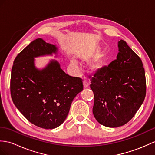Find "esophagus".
<instances>
[{
  "label": "esophagus",
  "mask_w": 155,
  "mask_h": 155,
  "mask_svg": "<svg viewBox=\"0 0 155 155\" xmlns=\"http://www.w3.org/2000/svg\"><path fill=\"white\" fill-rule=\"evenodd\" d=\"M89 87V83L87 80L84 81V88H87Z\"/></svg>",
  "instance_id": "34e87169"
}]
</instances>
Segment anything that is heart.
Returning <instances> with one entry per match:
<instances>
[{"label":"heart","instance_id":"heart-1","mask_svg":"<svg viewBox=\"0 0 155 155\" xmlns=\"http://www.w3.org/2000/svg\"><path fill=\"white\" fill-rule=\"evenodd\" d=\"M100 51V47H94L93 48L90 49V50L82 52L80 54V58L84 60H89V59L93 58V56H95V57L89 64L87 66V69L90 74H97L103 69L104 66L106 54L104 52H100L99 54ZM71 66L75 70H78V64L75 60H71Z\"/></svg>","mask_w":155,"mask_h":155}]
</instances>
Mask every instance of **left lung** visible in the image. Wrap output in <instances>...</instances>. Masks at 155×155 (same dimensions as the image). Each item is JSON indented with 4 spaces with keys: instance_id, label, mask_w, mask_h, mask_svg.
<instances>
[{
    "instance_id": "left-lung-1",
    "label": "left lung",
    "mask_w": 155,
    "mask_h": 155,
    "mask_svg": "<svg viewBox=\"0 0 155 155\" xmlns=\"http://www.w3.org/2000/svg\"><path fill=\"white\" fill-rule=\"evenodd\" d=\"M116 59L97 73L90 87L94 93L93 113L101 125L117 127L127 123L146 95L145 70L141 58L126 41L118 43Z\"/></svg>"
}]
</instances>
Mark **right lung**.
<instances>
[{
    "label": "right lung",
    "instance_id": "obj_1",
    "mask_svg": "<svg viewBox=\"0 0 155 155\" xmlns=\"http://www.w3.org/2000/svg\"><path fill=\"white\" fill-rule=\"evenodd\" d=\"M58 48L41 38L28 45L15 58L10 80L15 106L29 122L44 129H54L64 122L71 104L83 90L82 80L64 71L51 60L42 69L35 58L58 55Z\"/></svg>",
    "mask_w": 155,
    "mask_h": 155
}]
</instances>
